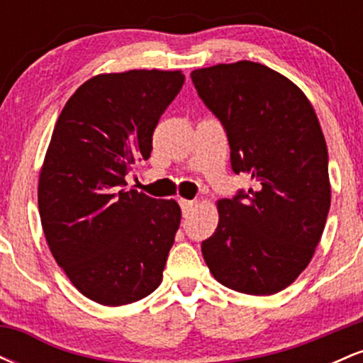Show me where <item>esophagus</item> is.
I'll use <instances>...</instances> for the list:
<instances>
[{
    "label": "esophagus",
    "mask_w": 363,
    "mask_h": 363,
    "mask_svg": "<svg viewBox=\"0 0 363 363\" xmlns=\"http://www.w3.org/2000/svg\"><path fill=\"white\" fill-rule=\"evenodd\" d=\"M179 203H181L182 213H184V216L189 215L196 208V201H191V199H179Z\"/></svg>",
    "instance_id": "34e87169"
}]
</instances>
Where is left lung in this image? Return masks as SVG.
Returning a JSON list of instances; mask_svg holds the SVG:
<instances>
[{
	"instance_id": "obj_1",
	"label": "left lung",
	"mask_w": 363,
	"mask_h": 363,
	"mask_svg": "<svg viewBox=\"0 0 363 363\" xmlns=\"http://www.w3.org/2000/svg\"><path fill=\"white\" fill-rule=\"evenodd\" d=\"M193 83L227 133L230 164L254 189L220 199L201 252L227 289L273 295L291 285L318 247L329 205L328 147L306 94L252 61L194 69Z\"/></svg>"
}]
</instances>
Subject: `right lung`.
Segmentation results:
<instances>
[{
    "mask_svg": "<svg viewBox=\"0 0 363 363\" xmlns=\"http://www.w3.org/2000/svg\"><path fill=\"white\" fill-rule=\"evenodd\" d=\"M182 83V72L162 69L97 74L54 126L37 191L40 223L69 281L101 306L141 301L162 283L181 208L128 189L124 177L150 158Z\"/></svg>",
    "mask_w": 363,
    "mask_h": 363,
    "instance_id": "add662e5",
    "label": "right lung"
}]
</instances>
